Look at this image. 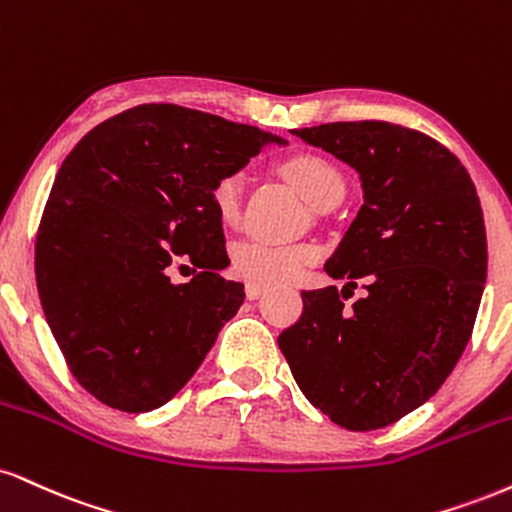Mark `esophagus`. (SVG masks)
Listing matches in <instances>:
<instances>
[{
    "instance_id": "obj_1",
    "label": "esophagus",
    "mask_w": 512,
    "mask_h": 512,
    "mask_svg": "<svg viewBox=\"0 0 512 512\" xmlns=\"http://www.w3.org/2000/svg\"><path fill=\"white\" fill-rule=\"evenodd\" d=\"M264 291H267V288L260 286V283H245V295H248V300H257Z\"/></svg>"
}]
</instances>
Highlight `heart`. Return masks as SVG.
<instances>
[{"instance_id": "1", "label": "heart", "mask_w": 512, "mask_h": 512, "mask_svg": "<svg viewBox=\"0 0 512 512\" xmlns=\"http://www.w3.org/2000/svg\"><path fill=\"white\" fill-rule=\"evenodd\" d=\"M283 174L305 195V200L317 209L341 202L343 193H346V181H343L341 171L329 159L312 155V152H300V155L286 159L283 162ZM240 193H243V181H240L238 174L224 176L212 190L214 207H217L219 217L226 224L238 219ZM317 255L319 250L310 243L286 245L255 236L233 248L231 269L238 279L248 283L283 286V283L298 279L317 260Z\"/></svg>"}]
</instances>
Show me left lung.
Listing matches in <instances>:
<instances>
[{
  "label": "left lung",
  "instance_id": "1",
  "mask_svg": "<svg viewBox=\"0 0 512 512\" xmlns=\"http://www.w3.org/2000/svg\"><path fill=\"white\" fill-rule=\"evenodd\" d=\"M360 174L365 205L324 264L343 288L303 291V317L279 336L295 384L350 432L398 422L439 391L472 336L486 281V229L460 159L386 121L295 131Z\"/></svg>",
  "mask_w": 512,
  "mask_h": 512
}]
</instances>
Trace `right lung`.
<instances>
[{
    "mask_svg": "<svg viewBox=\"0 0 512 512\" xmlns=\"http://www.w3.org/2000/svg\"><path fill=\"white\" fill-rule=\"evenodd\" d=\"M286 140L221 116L140 104L95 126L54 178L35 240L47 324L73 377L109 408L150 412L202 365L243 305L212 190ZM194 279L174 284V261ZM183 267V264H181Z\"/></svg>",
    "mask_w": 512,
    "mask_h": 512,
    "instance_id": "right-lung-1",
    "label": "right lung"
}]
</instances>
